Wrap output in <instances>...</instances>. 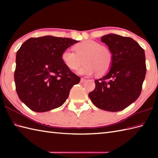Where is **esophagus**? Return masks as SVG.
I'll return each mask as SVG.
<instances>
[{
  "label": "esophagus",
  "instance_id": "esophagus-1",
  "mask_svg": "<svg viewBox=\"0 0 158 158\" xmlns=\"http://www.w3.org/2000/svg\"><path fill=\"white\" fill-rule=\"evenodd\" d=\"M85 81H86V79L85 78H83L82 77V78L81 79V83H84Z\"/></svg>",
  "mask_w": 158,
  "mask_h": 158
}]
</instances>
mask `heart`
<instances>
[{"instance_id": "b5f03b06", "label": "heart", "mask_w": 158, "mask_h": 158, "mask_svg": "<svg viewBox=\"0 0 158 158\" xmlns=\"http://www.w3.org/2000/svg\"><path fill=\"white\" fill-rule=\"evenodd\" d=\"M75 52L66 49L61 54V60L67 68L78 69L83 62L85 64L79 70L81 75H92L96 73L103 75L109 72L113 63V53L106 46L100 43L86 40L74 46Z\"/></svg>"}]
</instances>
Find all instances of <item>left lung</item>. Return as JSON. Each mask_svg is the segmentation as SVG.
Listing matches in <instances>:
<instances>
[{
    "label": "left lung",
    "instance_id": "left-lung-1",
    "mask_svg": "<svg viewBox=\"0 0 158 158\" xmlns=\"http://www.w3.org/2000/svg\"><path fill=\"white\" fill-rule=\"evenodd\" d=\"M113 53L108 74L95 80L89 93L94 105L107 111H119L139 98L146 75L144 49L130 37L109 34L101 37Z\"/></svg>",
    "mask_w": 158,
    "mask_h": 158
}]
</instances>
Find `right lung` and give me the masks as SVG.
Instances as JSON below:
<instances>
[{
    "mask_svg": "<svg viewBox=\"0 0 158 158\" xmlns=\"http://www.w3.org/2000/svg\"><path fill=\"white\" fill-rule=\"evenodd\" d=\"M78 41L45 36L31 38L16 54L14 73L19 98L30 109L45 112L62 106L80 77L64 64L62 53Z\"/></svg>",
    "mask_w": 158,
    "mask_h": 158,
    "instance_id": "1",
    "label": "right lung"
}]
</instances>
